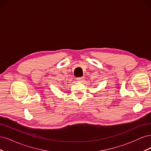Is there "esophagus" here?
<instances>
[{
  "mask_svg": "<svg viewBox=\"0 0 151 151\" xmlns=\"http://www.w3.org/2000/svg\"><path fill=\"white\" fill-rule=\"evenodd\" d=\"M77 81H80V82H83L84 80V77H77Z\"/></svg>",
  "mask_w": 151,
  "mask_h": 151,
  "instance_id": "1",
  "label": "esophagus"
}]
</instances>
